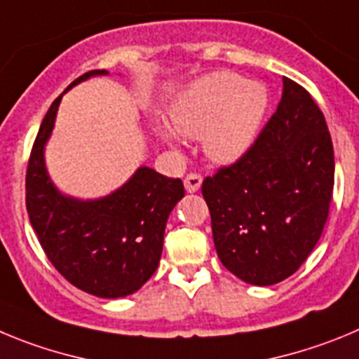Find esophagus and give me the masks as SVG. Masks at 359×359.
Returning a JSON list of instances; mask_svg holds the SVG:
<instances>
[{
	"label": "esophagus",
	"mask_w": 359,
	"mask_h": 359,
	"mask_svg": "<svg viewBox=\"0 0 359 359\" xmlns=\"http://www.w3.org/2000/svg\"><path fill=\"white\" fill-rule=\"evenodd\" d=\"M200 186H202V177L198 173H187L186 179H184V187H186L187 193L198 191Z\"/></svg>",
	"instance_id": "1"
}]
</instances>
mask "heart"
Instances as JSON below:
<instances>
[{
	"mask_svg": "<svg viewBox=\"0 0 359 359\" xmlns=\"http://www.w3.org/2000/svg\"><path fill=\"white\" fill-rule=\"evenodd\" d=\"M270 96L266 87L248 82L231 71H216L193 82L175 100L170 111L179 134L203 141V150L212 161L234 163L256 141L266 116ZM164 141L175 147L172 128L161 127Z\"/></svg>",
	"mask_w": 359,
	"mask_h": 359,
	"instance_id": "b5f03b06",
	"label": "heart"
}]
</instances>
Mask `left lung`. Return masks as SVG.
Returning <instances> with one entry per match:
<instances>
[{
    "instance_id": "8db88e82",
    "label": "left lung",
    "mask_w": 359,
    "mask_h": 359,
    "mask_svg": "<svg viewBox=\"0 0 359 359\" xmlns=\"http://www.w3.org/2000/svg\"><path fill=\"white\" fill-rule=\"evenodd\" d=\"M277 111L250 150L202 182L216 252L257 286L295 273L320 240L334 186L327 123L304 87L283 79Z\"/></svg>"
}]
</instances>
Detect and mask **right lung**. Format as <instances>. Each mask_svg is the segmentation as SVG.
<instances>
[{
  "label": "right lung",
  "instance_id": "1",
  "mask_svg": "<svg viewBox=\"0 0 359 359\" xmlns=\"http://www.w3.org/2000/svg\"><path fill=\"white\" fill-rule=\"evenodd\" d=\"M96 75H107V71H89L66 91ZM60 100L62 95L48 109L28 161L30 224L48 259L73 286L103 299L127 297L157 270L164 227L184 196V184L141 166L127 184L103 198L79 200L62 195L44 164V147Z\"/></svg>",
  "mask_w": 359,
  "mask_h": 359
}]
</instances>
